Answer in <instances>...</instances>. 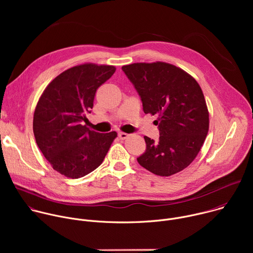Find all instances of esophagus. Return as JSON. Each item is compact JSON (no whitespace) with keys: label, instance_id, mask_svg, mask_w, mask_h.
Listing matches in <instances>:
<instances>
[{"label":"esophagus","instance_id":"1","mask_svg":"<svg viewBox=\"0 0 253 253\" xmlns=\"http://www.w3.org/2000/svg\"><path fill=\"white\" fill-rule=\"evenodd\" d=\"M128 136H129V135H128L127 133H124V132H119V133H118V137H119L120 139H122V140L126 139Z\"/></svg>","mask_w":253,"mask_h":253}]
</instances>
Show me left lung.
<instances>
[{
	"mask_svg": "<svg viewBox=\"0 0 253 253\" xmlns=\"http://www.w3.org/2000/svg\"><path fill=\"white\" fill-rule=\"evenodd\" d=\"M122 70L137 91L145 114H158L159 138L145 136L146 150L137 161L159 176L186 168L197 156L209 128L202 90L185 71L171 64L134 63Z\"/></svg>",
	"mask_w": 253,
	"mask_h": 253,
	"instance_id": "obj_1",
	"label": "left lung"
}]
</instances>
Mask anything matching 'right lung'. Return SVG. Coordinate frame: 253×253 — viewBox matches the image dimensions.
I'll use <instances>...</instances> for the list:
<instances>
[{
  "mask_svg": "<svg viewBox=\"0 0 253 253\" xmlns=\"http://www.w3.org/2000/svg\"><path fill=\"white\" fill-rule=\"evenodd\" d=\"M115 70L95 64L70 68L47 86L36 107V143L53 168L66 177L77 179L94 171L117 136L115 131L98 133L83 125L97 89Z\"/></svg>",
  "mask_w": 253,
  "mask_h": 253,
  "instance_id": "right-lung-1",
  "label": "right lung"
}]
</instances>
